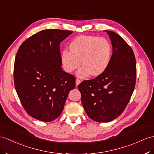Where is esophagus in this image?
<instances>
[{"label": "esophagus", "instance_id": "obj_1", "mask_svg": "<svg viewBox=\"0 0 154 154\" xmlns=\"http://www.w3.org/2000/svg\"><path fill=\"white\" fill-rule=\"evenodd\" d=\"M81 80H79V79H76V81H75V85H76V86H77L79 85V84L81 83Z\"/></svg>", "mask_w": 154, "mask_h": 154}]
</instances>
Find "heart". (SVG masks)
Returning a JSON list of instances; mask_svg holds the SVG:
<instances>
[{
  "instance_id": "obj_1",
  "label": "heart",
  "mask_w": 154,
  "mask_h": 154,
  "mask_svg": "<svg viewBox=\"0 0 154 154\" xmlns=\"http://www.w3.org/2000/svg\"><path fill=\"white\" fill-rule=\"evenodd\" d=\"M69 52L62 51L61 62L63 68L72 73L81 65L76 75L85 79L91 75L97 77L103 74L111 59V46L107 39L94 36H80L74 38L69 45Z\"/></svg>"
}]
</instances>
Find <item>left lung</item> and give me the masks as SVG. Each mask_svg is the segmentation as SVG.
<instances>
[{
  "label": "left lung",
  "instance_id": "obj_1",
  "mask_svg": "<svg viewBox=\"0 0 154 154\" xmlns=\"http://www.w3.org/2000/svg\"><path fill=\"white\" fill-rule=\"evenodd\" d=\"M105 31L112 46L109 66L101 75L78 86L86 113L98 122H111L121 115L129 103L136 81V61L131 47L116 33Z\"/></svg>",
  "mask_w": 154,
  "mask_h": 154
}]
</instances>
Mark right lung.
<instances>
[{
  "instance_id": "obj_1",
  "label": "right lung",
  "mask_w": 154,
  "mask_h": 154,
  "mask_svg": "<svg viewBox=\"0 0 154 154\" xmlns=\"http://www.w3.org/2000/svg\"><path fill=\"white\" fill-rule=\"evenodd\" d=\"M73 32L47 29L23 42L15 59V88L26 112L51 122L61 115L75 78L62 69L60 43Z\"/></svg>"
}]
</instances>
